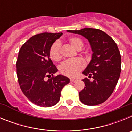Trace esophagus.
<instances>
[{
  "label": "esophagus",
  "mask_w": 132,
  "mask_h": 132,
  "mask_svg": "<svg viewBox=\"0 0 132 132\" xmlns=\"http://www.w3.org/2000/svg\"><path fill=\"white\" fill-rule=\"evenodd\" d=\"M70 80H71V82H75L77 80V79H75V78H71V79H70Z\"/></svg>",
  "instance_id": "obj_1"
}]
</instances>
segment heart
Listing matches in <instances>:
<instances>
[{"mask_svg": "<svg viewBox=\"0 0 132 132\" xmlns=\"http://www.w3.org/2000/svg\"><path fill=\"white\" fill-rule=\"evenodd\" d=\"M69 44L76 50H80L84 45L83 41L77 36H71L67 39ZM50 56L53 61H58L61 59V44L58 42L53 43L50 47ZM85 64L82 60L75 59L73 60L66 61L60 66V71L65 76L74 77H76L79 72L84 69Z\"/></svg>", "mask_w": 132, "mask_h": 132, "instance_id": "obj_1", "label": "heart"}]
</instances>
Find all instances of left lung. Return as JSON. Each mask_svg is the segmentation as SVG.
I'll use <instances>...</instances> for the list:
<instances>
[{
    "label": "left lung",
    "mask_w": 132,
    "mask_h": 132,
    "mask_svg": "<svg viewBox=\"0 0 132 132\" xmlns=\"http://www.w3.org/2000/svg\"><path fill=\"white\" fill-rule=\"evenodd\" d=\"M88 39L91 46L92 59L82 74L93 79H82L85 88L79 93L83 104L95 106L103 103L110 96L118 81L121 72V55L117 44L110 36L98 29L67 30Z\"/></svg>",
    "instance_id": "obj_1"
}]
</instances>
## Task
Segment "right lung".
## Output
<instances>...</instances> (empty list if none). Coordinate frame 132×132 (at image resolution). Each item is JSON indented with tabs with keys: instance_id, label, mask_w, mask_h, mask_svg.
I'll return each instance as SVG.
<instances>
[{
	"instance_id": "1",
	"label": "right lung",
	"mask_w": 132,
	"mask_h": 132,
	"mask_svg": "<svg viewBox=\"0 0 132 132\" xmlns=\"http://www.w3.org/2000/svg\"><path fill=\"white\" fill-rule=\"evenodd\" d=\"M63 33H41L30 38L21 47L16 62L18 83L24 94L36 105L50 107L59 102L61 91L70 82L50 59L52 44ZM50 79L45 80V78Z\"/></svg>"
}]
</instances>
